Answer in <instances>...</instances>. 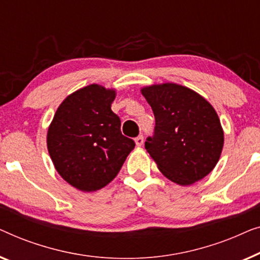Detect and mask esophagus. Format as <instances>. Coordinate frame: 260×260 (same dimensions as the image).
Returning a JSON list of instances; mask_svg holds the SVG:
<instances>
[{"mask_svg":"<svg viewBox=\"0 0 260 260\" xmlns=\"http://www.w3.org/2000/svg\"><path fill=\"white\" fill-rule=\"evenodd\" d=\"M135 144H137V146H141L142 144H144V137L142 135H139V137H137L134 139Z\"/></svg>","mask_w":260,"mask_h":260,"instance_id":"obj_1","label":"esophagus"}]
</instances>
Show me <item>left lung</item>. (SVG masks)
Wrapping results in <instances>:
<instances>
[{
  "label": "left lung",
  "instance_id": "1",
  "mask_svg": "<svg viewBox=\"0 0 260 260\" xmlns=\"http://www.w3.org/2000/svg\"><path fill=\"white\" fill-rule=\"evenodd\" d=\"M141 92L155 118L145 147L160 172L182 186L206 177L224 146L214 108L194 90L175 83L146 87Z\"/></svg>",
  "mask_w": 260,
  "mask_h": 260
}]
</instances>
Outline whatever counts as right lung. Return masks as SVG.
Returning a JSON list of instances; mask_svg holds the SVG:
<instances>
[{
    "label": "right lung",
    "instance_id": "obj_1",
    "mask_svg": "<svg viewBox=\"0 0 260 260\" xmlns=\"http://www.w3.org/2000/svg\"><path fill=\"white\" fill-rule=\"evenodd\" d=\"M114 99V90L87 86L64 99L49 126L47 145L54 166L80 191L109 184L135 146L111 109Z\"/></svg>",
    "mask_w": 260,
    "mask_h": 260
}]
</instances>
